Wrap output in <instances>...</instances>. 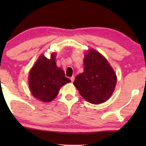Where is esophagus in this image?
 Masks as SVG:
<instances>
[{"label": "esophagus", "mask_w": 146, "mask_h": 146, "mask_svg": "<svg viewBox=\"0 0 146 146\" xmlns=\"http://www.w3.org/2000/svg\"><path fill=\"white\" fill-rule=\"evenodd\" d=\"M74 76H72V77H70V80H71V82H74Z\"/></svg>", "instance_id": "1"}]
</instances>
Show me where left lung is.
<instances>
[{
    "label": "left lung",
    "mask_w": 146,
    "mask_h": 146,
    "mask_svg": "<svg viewBox=\"0 0 146 146\" xmlns=\"http://www.w3.org/2000/svg\"><path fill=\"white\" fill-rule=\"evenodd\" d=\"M117 76L107 59L94 49H90L84 58V72L77 75L74 85L88 102L100 104L111 97Z\"/></svg>",
    "instance_id": "obj_1"
}]
</instances>
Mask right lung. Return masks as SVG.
<instances>
[{"label":"right lung","instance_id":"obj_1","mask_svg":"<svg viewBox=\"0 0 146 146\" xmlns=\"http://www.w3.org/2000/svg\"><path fill=\"white\" fill-rule=\"evenodd\" d=\"M56 56L52 52L48 59L42 54L29 72L30 90L34 97L42 102L52 101L60 89L71 82L65 77L63 70L57 66Z\"/></svg>","mask_w":146,"mask_h":146}]
</instances>
